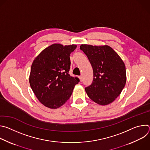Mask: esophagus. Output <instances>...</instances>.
Listing matches in <instances>:
<instances>
[{"mask_svg":"<svg viewBox=\"0 0 150 150\" xmlns=\"http://www.w3.org/2000/svg\"><path fill=\"white\" fill-rule=\"evenodd\" d=\"M79 78L80 81H81V82H82V77L81 76H79Z\"/></svg>","mask_w":150,"mask_h":150,"instance_id":"34e87169","label":"esophagus"}]
</instances>
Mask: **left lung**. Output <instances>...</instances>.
<instances>
[{
    "instance_id": "1",
    "label": "left lung",
    "mask_w": 150,
    "mask_h": 150,
    "mask_svg": "<svg viewBox=\"0 0 150 150\" xmlns=\"http://www.w3.org/2000/svg\"><path fill=\"white\" fill-rule=\"evenodd\" d=\"M93 70V81L85 90L95 103L108 105L120 95L126 81L123 61L110 46L81 45Z\"/></svg>"
}]
</instances>
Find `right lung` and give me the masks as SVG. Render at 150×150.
Wrapping results in <instances>:
<instances>
[{
	"mask_svg": "<svg viewBox=\"0 0 150 150\" xmlns=\"http://www.w3.org/2000/svg\"><path fill=\"white\" fill-rule=\"evenodd\" d=\"M77 46L55 43L46 47L34 60L29 82L39 101L50 109H57L72 95L79 79L69 74L70 54Z\"/></svg>",
	"mask_w": 150,
	"mask_h": 150,
	"instance_id": "right-lung-1",
	"label": "right lung"
}]
</instances>
